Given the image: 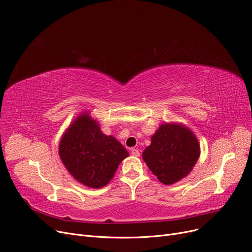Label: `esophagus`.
<instances>
[{"label": "esophagus", "mask_w": 252, "mask_h": 252, "mask_svg": "<svg viewBox=\"0 0 252 252\" xmlns=\"http://www.w3.org/2000/svg\"><path fill=\"white\" fill-rule=\"evenodd\" d=\"M130 155L134 157H140V151L138 149H132L130 150Z\"/></svg>", "instance_id": "34e87169"}]
</instances>
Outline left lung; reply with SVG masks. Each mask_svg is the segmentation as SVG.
<instances>
[{
	"instance_id": "left-lung-1",
	"label": "left lung",
	"mask_w": 252,
	"mask_h": 252,
	"mask_svg": "<svg viewBox=\"0 0 252 252\" xmlns=\"http://www.w3.org/2000/svg\"><path fill=\"white\" fill-rule=\"evenodd\" d=\"M200 155L198 138L189 126L165 123L152 135L142 158L161 183L171 185L188 176Z\"/></svg>"
}]
</instances>
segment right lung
<instances>
[{
  "instance_id": "right-lung-1",
  "label": "right lung",
  "mask_w": 252,
  "mask_h": 252,
  "mask_svg": "<svg viewBox=\"0 0 252 252\" xmlns=\"http://www.w3.org/2000/svg\"><path fill=\"white\" fill-rule=\"evenodd\" d=\"M59 155L75 180L101 189L113 178L127 150L113 136L105 135L89 111L76 117L63 134Z\"/></svg>"
}]
</instances>
